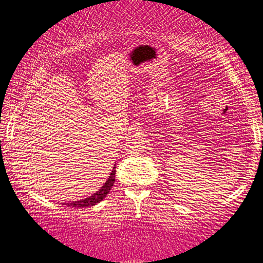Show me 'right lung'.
I'll list each match as a JSON object with an SVG mask.
<instances>
[{
	"mask_svg": "<svg viewBox=\"0 0 263 263\" xmlns=\"http://www.w3.org/2000/svg\"><path fill=\"white\" fill-rule=\"evenodd\" d=\"M114 180H116V167H113L112 173H110V175L108 177V180L106 181V183L103 184V186L100 188V190L94 193L91 197L87 198V199H82V200L80 201H75V202H70V204H66L69 206H72V207H88V206H93L96 205L98 202H100L103 199L106 198V195L109 193L110 188L114 184Z\"/></svg>",
	"mask_w": 263,
	"mask_h": 263,
	"instance_id": "1",
	"label": "right lung"
}]
</instances>
